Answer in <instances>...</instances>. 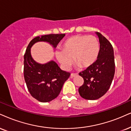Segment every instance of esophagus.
Instances as JSON below:
<instances>
[{
  "label": "esophagus",
  "mask_w": 131,
  "mask_h": 131,
  "mask_svg": "<svg viewBox=\"0 0 131 131\" xmlns=\"http://www.w3.org/2000/svg\"><path fill=\"white\" fill-rule=\"evenodd\" d=\"M77 75H78V74H77V73H71V75H70V77H71V78H73V77H75V76H77Z\"/></svg>",
  "instance_id": "34e87169"
}]
</instances>
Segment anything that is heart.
<instances>
[{"instance_id":"obj_1","label":"heart","mask_w":131,"mask_h":131,"mask_svg":"<svg viewBox=\"0 0 131 131\" xmlns=\"http://www.w3.org/2000/svg\"><path fill=\"white\" fill-rule=\"evenodd\" d=\"M62 51L56 52L58 61L64 69H69L73 64L81 68L91 66L97 59L100 43L97 38L89 35H77L67 39L62 46Z\"/></svg>"}]
</instances>
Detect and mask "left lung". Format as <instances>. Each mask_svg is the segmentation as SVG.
Segmentation results:
<instances>
[{"instance_id":"left-lung-1","label":"left lung","mask_w":131,"mask_h":131,"mask_svg":"<svg viewBox=\"0 0 131 131\" xmlns=\"http://www.w3.org/2000/svg\"><path fill=\"white\" fill-rule=\"evenodd\" d=\"M100 43V53L95 63L79 75L84 83L78 91L85 100H95L107 92L115 74V61L112 44L101 33L96 32Z\"/></svg>"}]
</instances>
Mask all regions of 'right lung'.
I'll use <instances>...</instances> for the list:
<instances>
[{
  "instance_id": "obj_1",
  "label": "right lung",
  "mask_w": 131,
  "mask_h": 131,
  "mask_svg": "<svg viewBox=\"0 0 131 131\" xmlns=\"http://www.w3.org/2000/svg\"><path fill=\"white\" fill-rule=\"evenodd\" d=\"M65 35L50 34L37 36L30 41L24 54V75L27 87L31 96L40 102H49L57 97L70 73L61 70L53 61L43 64L36 62L31 57L30 48L34 43L41 41L47 42L56 48Z\"/></svg>"
}]
</instances>
